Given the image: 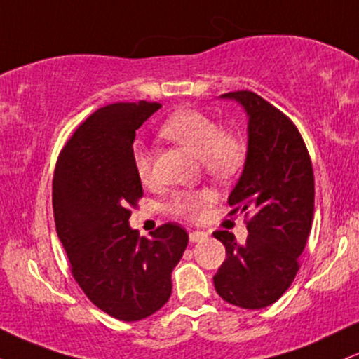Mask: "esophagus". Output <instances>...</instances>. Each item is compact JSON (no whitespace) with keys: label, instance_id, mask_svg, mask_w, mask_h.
Returning <instances> with one entry per match:
<instances>
[{"label":"esophagus","instance_id":"34e87169","mask_svg":"<svg viewBox=\"0 0 359 359\" xmlns=\"http://www.w3.org/2000/svg\"><path fill=\"white\" fill-rule=\"evenodd\" d=\"M205 238H208V233H204V231H191V233H189V240H191V243L204 241Z\"/></svg>","mask_w":359,"mask_h":359}]
</instances>
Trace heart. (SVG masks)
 I'll list each match as a JSON object with an SVG mask.
<instances>
[{"label":"heart","instance_id":"obj_1","mask_svg":"<svg viewBox=\"0 0 359 359\" xmlns=\"http://www.w3.org/2000/svg\"><path fill=\"white\" fill-rule=\"evenodd\" d=\"M160 133L177 145L187 148L201 158L204 172L212 179L226 180L236 175L245 165L248 145L241 135L222 131L219 121L199 109L184 108L165 119ZM135 174L140 182L148 185L154 180L151 156L147 148L137 145L131 154ZM212 203L209 191H179L172 194L167 211L184 221H197L205 205Z\"/></svg>","mask_w":359,"mask_h":359}]
</instances>
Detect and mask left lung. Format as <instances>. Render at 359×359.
Masks as SVG:
<instances>
[{"label":"left lung","instance_id":"1","mask_svg":"<svg viewBox=\"0 0 359 359\" xmlns=\"http://www.w3.org/2000/svg\"><path fill=\"white\" fill-rule=\"evenodd\" d=\"M221 97L240 102L248 116V155L228 204L229 214L251 217L245 245L229 231L214 233L226 248L214 287L233 306L263 309L299 271L314 217V172L297 126L282 111L251 90Z\"/></svg>","mask_w":359,"mask_h":359}]
</instances>
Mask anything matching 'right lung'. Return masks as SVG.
Wrapping results in <instances>:
<instances>
[{
	"mask_svg": "<svg viewBox=\"0 0 359 359\" xmlns=\"http://www.w3.org/2000/svg\"><path fill=\"white\" fill-rule=\"evenodd\" d=\"M158 102H116L94 111L62 148L53 174V217L71 271L88 299L111 317L142 320L172 294V270L189 234L167 222L140 238L130 208L143 196L131 154L137 130Z\"/></svg>",
	"mask_w": 359,
	"mask_h": 359,
	"instance_id": "right-lung-1",
	"label": "right lung"
}]
</instances>
